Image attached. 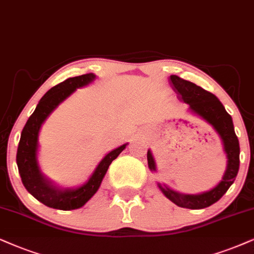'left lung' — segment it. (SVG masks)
Listing matches in <instances>:
<instances>
[{
    "label": "left lung",
    "mask_w": 254,
    "mask_h": 254,
    "mask_svg": "<svg viewBox=\"0 0 254 254\" xmlns=\"http://www.w3.org/2000/svg\"><path fill=\"white\" fill-rule=\"evenodd\" d=\"M170 84L173 91L177 94L179 101L188 103L193 114L212 125L213 129L219 134L227 157V166L223 179L213 189L206 192L198 194H184L173 191L165 185L162 186L158 183V188L163 194L177 206L200 210L211 206L219 200L236 181L239 170V140L234 132L232 117L227 114L224 105L216 96L195 85L194 83L185 81L176 75L170 76ZM147 164L151 171H156V163L150 150H147Z\"/></svg>",
    "instance_id": "8db88e82"
}]
</instances>
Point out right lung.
I'll list each match as a JSON object with an SVG mask.
<instances>
[{
  "label": "right lung",
  "instance_id": "1",
  "mask_svg": "<svg viewBox=\"0 0 254 254\" xmlns=\"http://www.w3.org/2000/svg\"><path fill=\"white\" fill-rule=\"evenodd\" d=\"M96 78L94 73L70 77L65 81L51 88L41 101L36 109L25 123L18 143L16 163L20 172L22 183L31 195L46 206L57 210L69 211L79 208L94 195L101 186L109 165L116 159L125 149L127 144H123L117 149L110 151L96 166L94 173L90 176L88 182L76 189H60L44 177L40 171L37 162L38 133L42 124L49 117L64 99H66L76 89L88 85Z\"/></svg>",
  "mask_w": 254,
  "mask_h": 254
}]
</instances>
